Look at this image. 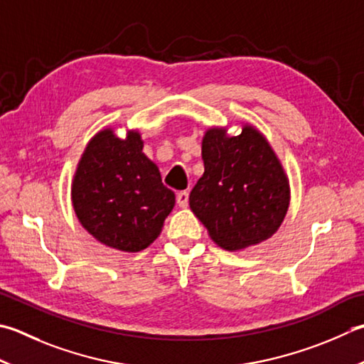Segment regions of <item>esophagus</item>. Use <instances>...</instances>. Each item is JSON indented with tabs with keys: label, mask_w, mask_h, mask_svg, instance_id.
I'll list each match as a JSON object with an SVG mask.
<instances>
[{
	"label": "esophagus",
	"mask_w": 364,
	"mask_h": 364,
	"mask_svg": "<svg viewBox=\"0 0 364 364\" xmlns=\"http://www.w3.org/2000/svg\"><path fill=\"white\" fill-rule=\"evenodd\" d=\"M176 203H178V206H181V208H188L189 194H188L186 191L178 192V194H176Z\"/></svg>",
	"instance_id": "1"
}]
</instances>
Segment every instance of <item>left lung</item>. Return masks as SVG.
<instances>
[{
  "instance_id": "left-lung-1",
  "label": "left lung",
  "mask_w": 364,
  "mask_h": 364,
  "mask_svg": "<svg viewBox=\"0 0 364 364\" xmlns=\"http://www.w3.org/2000/svg\"><path fill=\"white\" fill-rule=\"evenodd\" d=\"M205 172L189 206L216 245L237 251L268 240L289 208V180L267 139L245 126L229 137L213 127L202 141Z\"/></svg>"
}]
</instances>
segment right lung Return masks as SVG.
I'll use <instances>...</instances> for the list:
<instances>
[{"mask_svg":"<svg viewBox=\"0 0 364 364\" xmlns=\"http://www.w3.org/2000/svg\"><path fill=\"white\" fill-rule=\"evenodd\" d=\"M140 134L124 140L112 129L91 139L73 181V205L80 224L99 243L139 252L159 237L175 206L158 166L144 154Z\"/></svg>","mask_w":364,"mask_h":364,"instance_id":"1","label":"right lung"}]
</instances>
